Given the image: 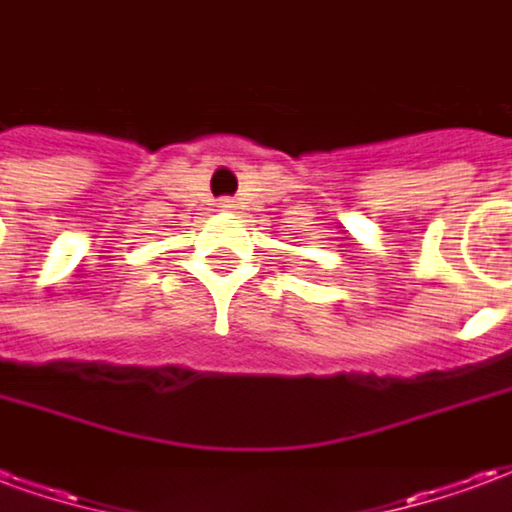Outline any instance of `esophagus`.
Returning <instances> with one entry per match:
<instances>
[{
    "label": "esophagus",
    "instance_id": "1",
    "mask_svg": "<svg viewBox=\"0 0 512 512\" xmlns=\"http://www.w3.org/2000/svg\"><path fill=\"white\" fill-rule=\"evenodd\" d=\"M216 208H219V211H233L235 205H233V200H230V197H222V200L216 202Z\"/></svg>",
    "mask_w": 512,
    "mask_h": 512
}]
</instances>
